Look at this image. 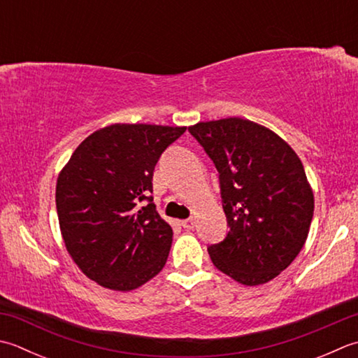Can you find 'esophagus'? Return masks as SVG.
I'll use <instances>...</instances> for the list:
<instances>
[{"label": "esophagus", "instance_id": "esophagus-1", "mask_svg": "<svg viewBox=\"0 0 358 358\" xmlns=\"http://www.w3.org/2000/svg\"><path fill=\"white\" fill-rule=\"evenodd\" d=\"M181 225H183V228H186V229H192L194 227H195V219H186V220H183L181 222Z\"/></svg>", "mask_w": 358, "mask_h": 358}]
</instances>
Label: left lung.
<instances>
[{
    "label": "left lung",
    "instance_id": "obj_1",
    "mask_svg": "<svg viewBox=\"0 0 358 358\" xmlns=\"http://www.w3.org/2000/svg\"><path fill=\"white\" fill-rule=\"evenodd\" d=\"M219 172L229 231L208 248L222 273L243 285L271 281L303 250L313 192L295 150L275 131L242 117L189 127Z\"/></svg>",
    "mask_w": 358,
    "mask_h": 358
}]
</instances>
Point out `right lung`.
<instances>
[{
	"mask_svg": "<svg viewBox=\"0 0 358 358\" xmlns=\"http://www.w3.org/2000/svg\"><path fill=\"white\" fill-rule=\"evenodd\" d=\"M186 127L113 124L83 139L55 187L69 256L91 281L130 292L163 270L173 231L153 205L152 178Z\"/></svg>",
	"mask_w": 358,
	"mask_h": 358,
	"instance_id": "1",
	"label": "right lung"
}]
</instances>
